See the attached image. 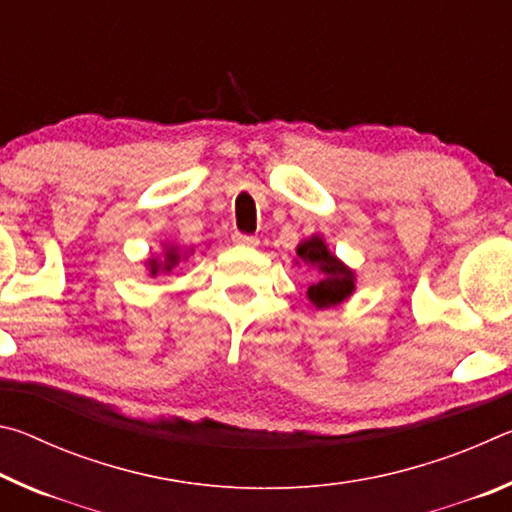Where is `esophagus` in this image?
Instances as JSON below:
<instances>
[{
    "label": "esophagus",
    "instance_id": "esophagus-1",
    "mask_svg": "<svg viewBox=\"0 0 512 512\" xmlns=\"http://www.w3.org/2000/svg\"><path fill=\"white\" fill-rule=\"evenodd\" d=\"M232 241H235L237 246H248V248H255L259 241H257V237H250V235H241V232H237L235 237H232Z\"/></svg>",
    "mask_w": 512,
    "mask_h": 512
}]
</instances>
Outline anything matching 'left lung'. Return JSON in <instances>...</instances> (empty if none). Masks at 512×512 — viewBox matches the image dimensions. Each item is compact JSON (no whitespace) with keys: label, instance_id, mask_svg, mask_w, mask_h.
Returning <instances> with one entry per match:
<instances>
[{"label":"left lung","instance_id":"8db88e82","mask_svg":"<svg viewBox=\"0 0 512 512\" xmlns=\"http://www.w3.org/2000/svg\"><path fill=\"white\" fill-rule=\"evenodd\" d=\"M296 264L316 268V282L307 289V298L316 309H329L348 300L357 289V273L341 262L320 235L302 239L296 246Z\"/></svg>","mask_w":512,"mask_h":512}]
</instances>
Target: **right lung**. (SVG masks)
Instances as JSON below:
<instances>
[{"label": "right lung", "mask_w": 512, "mask_h": 512, "mask_svg": "<svg viewBox=\"0 0 512 512\" xmlns=\"http://www.w3.org/2000/svg\"><path fill=\"white\" fill-rule=\"evenodd\" d=\"M189 255H194V248L180 250L176 244H171V241H164L160 253L151 255L144 262L146 273H149L151 277H155L158 273H171V268L178 266L180 259H187Z\"/></svg>", "instance_id": "add662e5"}]
</instances>
